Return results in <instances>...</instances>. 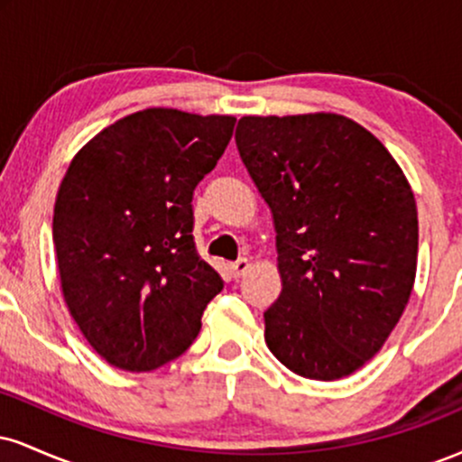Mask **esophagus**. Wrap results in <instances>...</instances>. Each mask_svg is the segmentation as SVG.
I'll return each mask as SVG.
<instances>
[{"label": "esophagus", "mask_w": 462, "mask_h": 462, "mask_svg": "<svg viewBox=\"0 0 462 462\" xmlns=\"http://www.w3.org/2000/svg\"><path fill=\"white\" fill-rule=\"evenodd\" d=\"M230 272L235 278H241V275H245L249 272V261L247 258H238L236 263L230 264Z\"/></svg>", "instance_id": "34e87169"}]
</instances>
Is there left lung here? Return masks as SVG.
Instances as JSON below:
<instances>
[{"label":"left lung","instance_id":"left-lung-1","mask_svg":"<svg viewBox=\"0 0 462 462\" xmlns=\"http://www.w3.org/2000/svg\"><path fill=\"white\" fill-rule=\"evenodd\" d=\"M235 139L275 226L282 293L264 310L267 347L301 378H346L380 352L411 298V184L341 115L243 116Z\"/></svg>","mask_w":462,"mask_h":462}]
</instances>
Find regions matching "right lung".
<instances>
[{
  "mask_svg": "<svg viewBox=\"0 0 462 462\" xmlns=\"http://www.w3.org/2000/svg\"><path fill=\"white\" fill-rule=\"evenodd\" d=\"M236 119L147 108L99 132L73 158L54 206L67 309L106 363L162 367L199 334L224 289L193 241V190Z\"/></svg>",
  "mask_w": 462,
  "mask_h": 462,
  "instance_id": "1",
  "label": "right lung"
}]
</instances>
